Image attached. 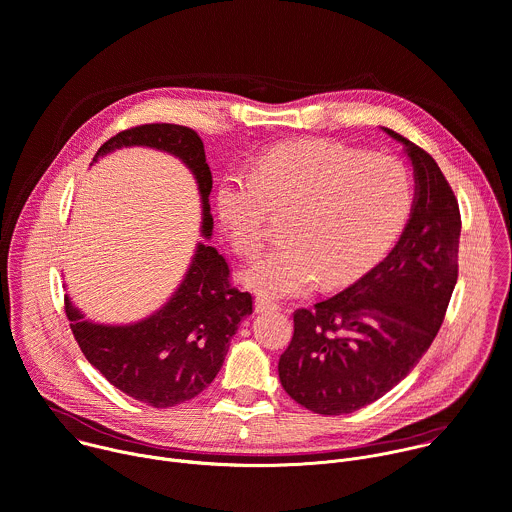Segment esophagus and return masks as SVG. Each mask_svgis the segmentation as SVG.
I'll list each match as a JSON object with an SVG mask.
<instances>
[{
  "instance_id": "34e87169",
  "label": "esophagus",
  "mask_w": 512,
  "mask_h": 512,
  "mask_svg": "<svg viewBox=\"0 0 512 512\" xmlns=\"http://www.w3.org/2000/svg\"><path fill=\"white\" fill-rule=\"evenodd\" d=\"M275 309H279V305H277L273 299L263 297V295H257V297H255V311H257V313H263V311H275Z\"/></svg>"
}]
</instances>
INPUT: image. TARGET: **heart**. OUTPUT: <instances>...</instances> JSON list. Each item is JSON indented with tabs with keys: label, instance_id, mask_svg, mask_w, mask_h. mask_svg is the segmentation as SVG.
<instances>
[{
	"label": "heart",
	"instance_id": "1",
	"mask_svg": "<svg viewBox=\"0 0 512 512\" xmlns=\"http://www.w3.org/2000/svg\"><path fill=\"white\" fill-rule=\"evenodd\" d=\"M217 217L239 255H255L271 213L285 215L281 243L247 265L245 285L287 297L354 281L404 225L412 183L404 164L321 140L283 144L251 175H227L217 189Z\"/></svg>",
	"mask_w": 512,
	"mask_h": 512
}]
</instances>
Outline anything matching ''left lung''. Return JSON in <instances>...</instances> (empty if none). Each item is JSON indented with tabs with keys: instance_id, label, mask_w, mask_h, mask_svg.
<instances>
[{
	"instance_id": "8db88e82",
	"label": "left lung",
	"mask_w": 512,
	"mask_h": 512,
	"mask_svg": "<svg viewBox=\"0 0 512 512\" xmlns=\"http://www.w3.org/2000/svg\"><path fill=\"white\" fill-rule=\"evenodd\" d=\"M384 130L414 166L410 219L392 251L354 285L293 313V337L279 358L283 390L323 416L352 414L412 372L458 279V201L426 150Z\"/></svg>"
}]
</instances>
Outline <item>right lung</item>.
<instances>
[{"label": "right lung", "instance_id": "1", "mask_svg": "<svg viewBox=\"0 0 512 512\" xmlns=\"http://www.w3.org/2000/svg\"><path fill=\"white\" fill-rule=\"evenodd\" d=\"M122 146L170 152L193 170L203 197V235L209 239L213 177L201 136L181 124H142L106 140L94 160ZM229 279L225 257L199 243L179 289L146 319L130 325L94 323L68 295L66 315L82 354L114 388L142 404L170 408L193 400L215 380L231 337L253 311L251 293L239 291Z\"/></svg>", "mask_w": 512, "mask_h": 512}]
</instances>
